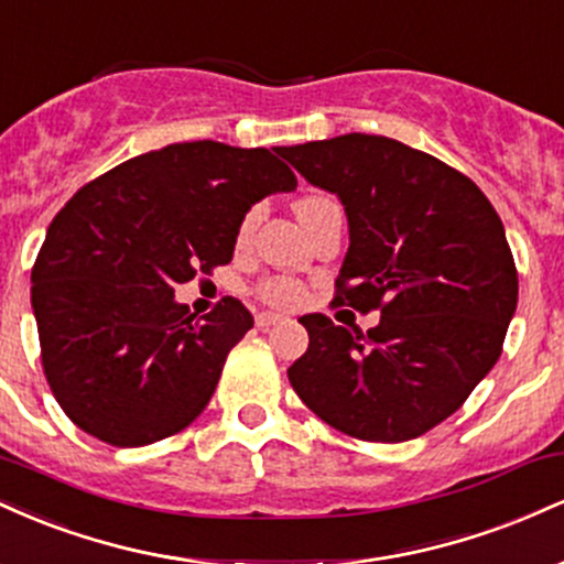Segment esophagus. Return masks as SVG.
<instances>
[{"mask_svg":"<svg viewBox=\"0 0 564 564\" xmlns=\"http://www.w3.org/2000/svg\"><path fill=\"white\" fill-rule=\"evenodd\" d=\"M281 321H283L281 315H273V313H260V315H257V328H262V332H264V328L275 326V323H281Z\"/></svg>","mask_w":564,"mask_h":564,"instance_id":"1","label":"esophagus"}]
</instances>
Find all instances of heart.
<instances>
[{"label": "heart", "mask_w": 564, "mask_h": 564, "mask_svg": "<svg viewBox=\"0 0 564 564\" xmlns=\"http://www.w3.org/2000/svg\"><path fill=\"white\" fill-rule=\"evenodd\" d=\"M326 204H328L326 196H304L296 200V215H300L302 225H307L310 217ZM257 219H260V212L257 209L246 212V217L241 219V225H238V232H236L238 246L249 243ZM257 296H260L264 304H270V307L289 310V307H296V304L304 300V289L296 281H291V278H268V281H262L260 286H257Z\"/></svg>", "instance_id": "1"}]
</instances>
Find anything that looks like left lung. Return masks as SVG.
<instances>
[{
  "instance_id": "left-lung-1",
  "label": "left lung",
  "mask_w": 564,
  "mask_h": 564,
  "mask_svg": "<svg viewBox=\"0 0 564 564\" xmlns=\"http://www.w3.org/2000/svg\"><path fill=\"white\" fill-rule=\"evenodd\" d=\"M281 156L345 206L349 249L334 302L381 313L366 334L302 315L310 345L289 368L291 387L349 437L424 435L501 355L517 310L501 217L467 174L381 134L304 142Z\"/></svg>"
}]
</instances>
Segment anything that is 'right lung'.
I'll list each match as a JSON object with an SVG mask.
<instances>
[{"label": "right lung", "instance_id": "1", "mask_svg": "<svg viewBox=\"0 0 564 564\" xmlns=\"http://www.w3.org/2000/svg\"><path fill=\"white\" fill-rule=\"evenodd\" d=\"M281 148L174 142L74 193L31 270L44 377L79 430L116 448L177 435L254 326L225 296L204 318L174 286L228 264L246 212L296 187Z\"/></svg>", "mask_w": 564, "mask_h": 564}]
</instances>
